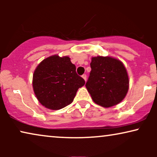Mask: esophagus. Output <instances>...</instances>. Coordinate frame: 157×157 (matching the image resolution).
<instances>
[{
	"label": "esophagus",
	"mask_w": 157,
	"mask_h": 157,
	"mask_svg": "<svg viewBox=\"0 0 157 157\" xmlns=\"http://www.w3.org/2000/svg\"><path fill=\"white\" fill-rule=\"evenodd\" d=\"M82 78H83V79H84L85 81H86V74H83V75H82Z\"/></svg>",
	"instance_id": "esophagus-1"
}]
</instances>
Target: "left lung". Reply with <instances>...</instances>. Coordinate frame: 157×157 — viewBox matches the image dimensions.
Instances as JSON below:
<instances>
[{
    "label": "left lung",
    "instance_id": "obj_1",
    "mask_svg": "<svg viewBox=\"0 0 157 157\" xmlns=\"http://www.w3.org/2000/svg\"><path fill=\"white\" fill-rule=\"evenodd\" d=\"M91 68L86 87L96 104L105 108L121 102L127 94L129 80L125 66L111 56L91 58Z\"/></svg>",
    "mask_w": 157,
    "mask_h": 157
}]
</instances>
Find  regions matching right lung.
<instances>
[{
    "instance_id": "1",
    "label": "right lung",
    "mask_w": 157,
    "mask_h": 157,
    "mask_svg": "<svg viewBox=\"0 0 157 157\" xmlns=\"http://www.w3.org/2000/svg\"><path fill=\"white\" fill-rule=\"evenodd\" d=\"M34 94L40 104L59 110L71 104L79 88L85 84L68 56H51L43 60L33 74Z\"/></svg>"
}]
</instances>
